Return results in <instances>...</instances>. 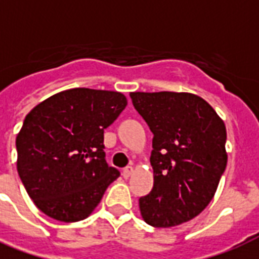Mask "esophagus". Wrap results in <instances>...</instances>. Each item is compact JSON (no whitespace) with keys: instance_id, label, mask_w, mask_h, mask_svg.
Returning <instances> with one entry per match:
<instances>
[{"instance_id":"34e87169","label":"esophagus","mask_w":259,"mask_h":259,"mask_svg":"<svg viewBox=\"0 0 259 259\" xmlns=\"http://www.w3.org/2000/svg\"><path fill=\"white\" fill-rule=\"evenodd\" d=\"M132 173H133V166H126L125 169L122 170V175H123V177H129Z\"/></svg>"}]
</instances>
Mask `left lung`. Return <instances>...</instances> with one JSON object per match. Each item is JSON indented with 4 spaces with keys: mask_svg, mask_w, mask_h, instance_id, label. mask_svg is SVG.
<instances>
[{
    "mask_svg": "<svg viewBox=\"0 0 259 259\" xmlns=\"http://www.w3.org/2000/svg\"><path fill=\"white\" fill-rule=\"evenodd\" d=\"M153 133V188L140 197L148 225L168 229L197 217L227 165L226 126L211 106L188 93H132Z\"/></svg>",
    "mask_w": 259,
    "mask_h": 259,
    "instance_id": "obj_1",
    "label": "left lung"
}]
</instances>
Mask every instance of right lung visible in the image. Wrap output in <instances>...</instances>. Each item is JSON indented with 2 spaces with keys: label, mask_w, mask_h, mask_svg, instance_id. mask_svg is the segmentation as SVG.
I'll return each instance as SVG.
<instances>
[{
  "label": "right lung",
  "mask_w": 259,
  "mask_h": 259,
  "mask_svg": "<svg viewBox=\"0 0 259 259\" xmlns=\"http://www.w3.org/2000/svg\"><path fill=\"white\" fill-rule=\"evenodd\" d=\"M125 95L72 89L38 103L16 138L17 170L37 208L78 222L99 204L119 170L106 162L103 133L125 109Z\"/></svg>",
  "instance_id": "1"
}]
</instances>
